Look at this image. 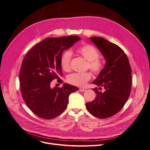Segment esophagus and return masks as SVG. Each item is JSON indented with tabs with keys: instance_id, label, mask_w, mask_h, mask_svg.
Wrapping results in <instances>:
<instances>
[{
	"instance_id": "1",
	"label": "esophagus",
	"mask_w": 150,
	"mask_h": 150,
	"mask_svg": "<svg viewBox=\"0 0 150 150\" xmlns=\"http://www.w3.org/2000/svg\"><path fill=\"white\" fill-rule=\"evenodd\" d=\"M79 91H80V92H84V91H86V89H83V88H80V89H79Z\"/></svg>"
}]
</instances>
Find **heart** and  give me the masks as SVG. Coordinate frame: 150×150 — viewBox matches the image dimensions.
<instances>
[{
    "instance_id": "obj_1",
    "label": "heart",
    "mask_w": 150,
    "mask_h": 150,
    "mask_svg": "<svg viewBox=\"0 0 150 150\" xmlns=\"http://www.w3.org/2000/svg\"><path fill=\"white\" fill-rule=\"evenodd\" d=\"M76 52L88 60L87 67L89 68L95 75H99L105 67L104 62L99 58L100 53L95 47L89 44H84L76 49ZM72 53L69 50L63 52L60 57L59 63L61 69L69 72L70 70V61ZM92 74L90 72H75L67 76L69 83L80 87H83L91 79Z\"/></svg>"
}]
</instances>
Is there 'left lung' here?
Here are the masks:
<instances>
[{
	"label": "left lung",
	"instance_id": "obj_1",
	"mask_svg": "<svg viewBox=\"0 0 150 150\" xmlns=\"http://www.w3.org/2000/svg\"><path fill=\"white\" fill-rule=\"evenodd\" d=\"M105 57L106 64L93 84L97 97L86 103L88 111L99 119H107L119 112L128 100L131 89V68L128 57L119 46L101 37H91ZM105 92L99 91L101 87Z\"/></svg>",
	"mask_w": 150,
	"mask_h": 150
}]
</instances>
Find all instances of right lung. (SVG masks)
<instances>
[{
  "label": "right lung",
  "instance_id": "obj_1",
  "mask_svg": "<svg viewBox=\"0 0 150 150\" xmlns=\"http://www.w3.org/2000/svg\"><path fill=\"white\" fill-rule=\"evenodd\" d=\"M80 39L78 36L45 38L22 61L19 72L22 98L31 111L42 119L49 120L59 115L67 106L70 94L78 90L66 83L51 89L50 83L62 76L59 60L63 51Z\"/></svg>",
  "mask_w": 150,
  "mask_h": 150
}]
</instances>
